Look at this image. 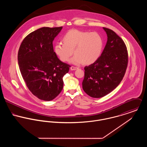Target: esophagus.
I'll use <instances>...</instances> for the list:
<instances>
[{"instance_id":"obj_1","label":"esophagus","mask_w":147,"mask_h":147,"mask_svg":"<svg viewBox=\"0 0 147 147\" xmlns=\"http://www.w3.org/2000/svg\"><path fill=\"white\" fill-rule=\"evenodd\" d=\"M78 68V67H74V66H72V67H71V68H70L71 70H76V69H77Z\"/></svg>"}]
</instances>
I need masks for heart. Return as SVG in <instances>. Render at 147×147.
<instances>
[{
  "label": "heart",
  "mask_w": 147,
  "mask_h": 147,
  "mask_svg": "<svg viewBox=\"0 0 147 147\" xmlns=\"http://www.w3.org/2000/svg\"><path fill=\"white\" fill-rule=\"evenodd\" d=\"M62 42L55 45L54 51L63 62H67L73 54L71 62L75 64H90L100 57L103 47L104 40L97 32L78 29H71L65 33Z\"/></svg>",
  "instance_id": "obj_1"
}]
</instances>
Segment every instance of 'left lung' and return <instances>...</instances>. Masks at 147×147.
Returning a JSON list of instances; mask_svg holds the SVG:
<instances>
[{
	"instance_id": "1",
	"label": "left lung",
	"mask_w": 147,
	"mask_h": 147,
	"mask_svg": "<svg viewBox=\"0 0 147 147\" xmlns=\"http://www.w3.org/2000/svg\"><path fill=\"white\" fill-rule=\"evenodd\" d=\"M107 41L100 58L84 67V92L101 98L113 91L122 80L128 64V52L123 40L113 30L104 27Z\"/></svg>"
}]
</instances>
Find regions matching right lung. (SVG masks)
<instances>
[{
    "mask_svg": "<svg viewBox=\"0 0 147 147\" xmlns=\"http://www.w3.org/2000/svg\"><path fill=\"white\" fill-rule=\"evenodd\" d=\"M62 26L40 28L25 37L18 51L22 77L32 93L43 101L54 99L62 90L63 77L69 64L61 62L54 51L53 41Z\"/></svg>",
    "mask_w": 147,
    "mask_h": 147,
    "instance_id": "add662e5",
    "label": "right lung"
}]
</instances>
